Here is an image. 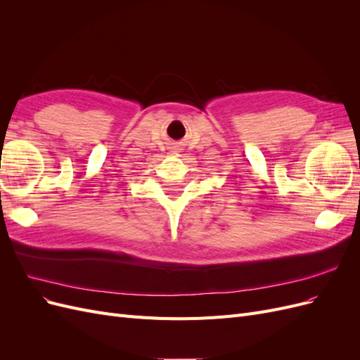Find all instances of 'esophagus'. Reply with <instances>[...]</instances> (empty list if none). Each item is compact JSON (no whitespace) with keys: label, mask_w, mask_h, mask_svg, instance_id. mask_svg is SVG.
Wrapping results in <instances>:
<instances>
[{"label":"esophagus","mask_w":360,"mask_h":360,"mask_svg":"<svg viewBox=\"0 0 360 360\" xmlns=\"http://www.w3.org/2000/svg\"><path fill=\"white\" fill-rule=\"evenodd\" d=\"M169 150L172 151V153H179V151L181 150V147L179 144H172V146H169Z\"/></svg>","instance_id":"esophagus-1"}]
</instances>
